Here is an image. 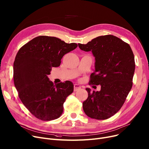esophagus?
<instances>
[{
  "mask_svg": "<svg viewBox=\"0 0 149 149\" xmlns=\"http://www.w3.org/2000/svg\"><path fill=\"white\" fill-rule=\"evenodd\" d=\"M74 88L75 91H77L78 89L81 88V86L79 85V84H74Z\"/></svg>",
  "mask_w": 149,
  "mask_h": 149,
  "instance_id": "34e87169",
  "label": "esophagus"
}]
</instances>
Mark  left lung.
Returning a JSON list of instances; mask_svg holds the SVG:
<instances>
[{"label":"left lung","instance_id":"obj_1","mask_svg":"<svg viewBox=\"0 0 149 149\" xmlns=\"http://www.w3.org/2000/svg\"><path fill=\"white\" fill-rule=\"evenodd\" d=\"M79 48L91 51L95 57V70L90 84L101 86L100 91L91 93L83 102L88 117L104 120L111 118L122 107L133 85L134 57L129 44L119 38L108 35L97 37Z\"/></svg>","mask_w":149,"mask_h":149}]
</instances>
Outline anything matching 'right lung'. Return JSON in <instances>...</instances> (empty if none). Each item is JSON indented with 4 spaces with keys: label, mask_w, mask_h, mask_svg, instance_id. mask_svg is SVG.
<instances>
[{
    "label": "right lung",
    "mask_w": 149,
    "mask_h": 149,
    "mask_svg": "<svg viewBox=\"0 0 149 149\" xmlns=\"http://www.w3.org/2000/svg\"><path fill=\"white\" fill-rule=\"evenodd\" d=\"M77 47L56 37L40 36L19 50L13 64L15 86L24 106L36 118L51 120L62 114L74 85L70 81L54 85L48 75L52 68L60 66L63 56Z\"/></svg>",
    "instance_id": "obj_1"
}]
</instances>
